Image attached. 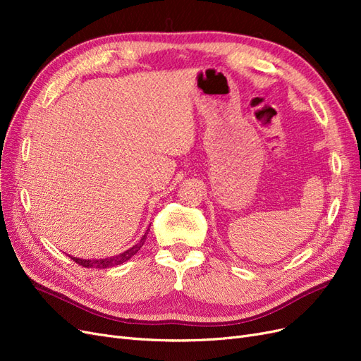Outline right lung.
Returning a JSON list of instances; mask_svg holds the SVG:
<instances>
[{
  "label": "right lung",
  "mask_w": 361,
  "mask_h": 361,
  "mask_svg": "<svg viewBox=\"0 0 361 361\" xmlns=\"http://www.w3.org/2000/svg\"><path fill=\"white\" fill-rule=\"evenodd\" d=\"M147 233H149V228L146 231V233H145L143 236H141V239H140V241H138L135 245H133V247H130L129 250L123 251V253H120V255L113 256V257L93 259V260L78 259V257H72V256H69V257H71L72 260H75L76 264H78V265L84 267V268H99V269H102V268H111V267L122 265L123 262L129 260V259L133 257L134 255H137V251H138L141 247H143V244H145V241H146V238H147Z\"/></svg>",
  "instance_id": "1"
}]
</instances>
